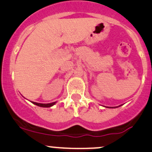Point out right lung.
Segmentation results:
<instances>
[{
  "instance_id": "obj_1",
  "label": "right lung",
  "mask_w": 152,
  "mask_h": 152,
  "mask_svg": "<svg viewBox=\"0 0 152 152\" xmlns=\"http://www.w3.org/2000/svg\"><path fill=\"white\" fill-rule=\"evenodd\" d=\"M32 104H35V105L38 106V107H50L56 104V102L50 103V104H40V103H36V102H32Z\"/></svg>"
}]
</instances>
